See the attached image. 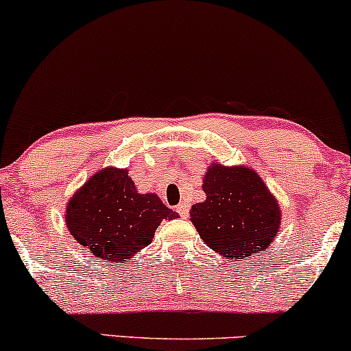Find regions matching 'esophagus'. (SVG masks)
I'll return each mask as SVG.
<instances>
[{"label": "esophagus", "instance_id": "obj_1", "mask_svg": "<svg viewBox=\"0 0 351 351\" xmlns=\"http://www.w3.org/2000/svg\"><path fill=\"white\" fill-rule=\"evenodd\" d=\"M176 213H178V215L181 216V217H188V215H189V206L186 203H180L178 206H176Z\"/></svg>", "mask_w": 351, "mask_h": 351}]
</instances>
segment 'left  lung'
<instances>
[{
	"label": "left lung",
	"mask_w": 351,
	"mask_h": 351,
	"mask_svg": "<svg viewBox=\"0 0 351 351\" xmlns=\"http://www.w3.org/2000/svg\"><path fill=\"white\" fill-rule=\"evenodd\" d=\"M204 203L189 216L201 239L223 257L249 259L269 249L280 224L279 203L256 171L213 165L203 180Z\"/></svg>",
	"instance_id": "obj_1"
}]
</instances>
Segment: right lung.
Returning <instances> with one entry per match:
<instances>
[{
	"label": "right lung",
	"instance_id": "1",
	"mask_svg": "<svg viewBox=\"0 0 351 351\" xmlns=\"http://www.w3.org/2000/svg\"><path fill=\"white\" fill-rule=\"evenodd\" d=\"M176 216L156 195L136 193L127 170L106 168L72 196L66 223L86 251L119 263L147 247L158 224Z\"/></svg>",
	"mask_w": 351,
	"mask_h": 351
}]
</instances>
